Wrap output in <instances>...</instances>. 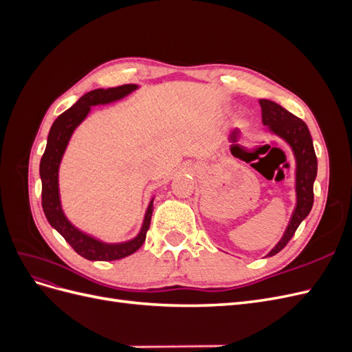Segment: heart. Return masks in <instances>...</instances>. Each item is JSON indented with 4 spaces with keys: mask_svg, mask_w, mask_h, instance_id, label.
Wrapping results in <instances>:
<instances>
[{
    "mask_svg": "<svg viewBox=\"0 0 352 352\" xmlns=\"http://www.w3.org/2000/svg\"><path fill=\"white\" fill-rule=\"evenodd\" d=\"M238 123H239V124H241V126H242V124H243V123H245V120H243V119H242V117H239V119H238Z\"/></svg>",
    "mask_w": 352,
    "mask_h": 352,
    "instance_id": "obj_1",
    "label": "heart"
}]
</instances>
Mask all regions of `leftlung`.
Wrapping results in <instances>:
<instances>
[{
	"label": "left lung",
	"mask_w": 352,
	"mask_h": 352,
	"mask_svg": "<svg viewBox=\"0 0 352 352\" xmlns=\"http://www.w3.org/2000/svg\"><path fill=\"white\" fill-rule=\"evenodd\" d=\"M258 102L261 107V122L265 129L289 145L295 158V207L283 236L265 255L272 257L285 248L301 221L310 214L314 201L313 186L317 176V157L310 131L301 119L274 101L260 100Z\"/></svg>",
	"instance_id": "1"
}]
</instances>
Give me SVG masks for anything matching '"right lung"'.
<instances>
[{"label": "right lung", "mask_w": 352, "mask_h": 352, "mask_svg": "<svg viewBox=\"0 0 352 352\" xmlns=\"http://www.w3.org/2000/svg\"><path fill=\"white\" fill-rule=\"evenodd\" d=\"M136 89H140V85L127 83L116 88H98L85 94L83 97L74 102L69 110L60 114L56 122L52 123L48 133L45 153L41 158L39 175L42 180V208H44L45 217L50 221V225L66 239V242L74 251L82 255L83 258L91 261L120 260L140 250L145 242L146 232L150 229L154 208L153 202L155 197L151 198L150 204L146 207L142 226L136 236L123 242H105L76 228L67 219L65 210H63L60 197V164L74 131L87 119L91 113V107L117 102L126 98L127 95H131Z\"/></svg>", "instance_id": "1"}]
</instances>
